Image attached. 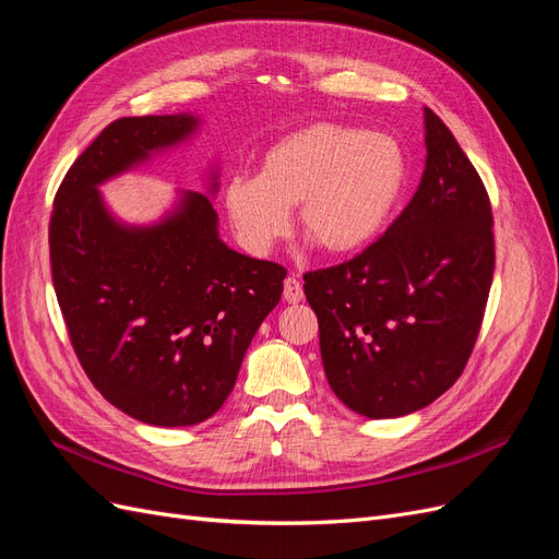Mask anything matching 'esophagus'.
Returning a JSON list of instances; mask_svg holds the SVG:
<instances>
[{"instance_id": "obj_1", "label": "esophagus", "mask_w": 559, "mask_h": 559, "mask_svg": "<svg viewBox=\"0 0 559 559\" xmlns=\"http://www.w3.org/2000/svg\"><path fill=\"white\" fill-rule=\"evenodd\" d=\"M302 284L296 277H286L284 280V300L286 302H300L302 300Z\"/></svg>"}]
</instances>
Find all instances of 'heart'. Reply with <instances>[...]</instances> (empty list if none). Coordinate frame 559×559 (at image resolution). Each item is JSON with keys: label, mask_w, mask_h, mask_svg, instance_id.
<instances>
[{"label": "heart", "mask_w": 559, "mask_h": 559, "mask_svg": "<svg viewBox=\"0 0 559 559\" xmlns=\"http://www.w3.org/2000/svg\"><path fill=\"white\" fill-rule=\"evenodd\" d=\"M408 179L401 144L382 132L312 123L277 140L259 175H233L224 205L238 238L267 253L292 230V207L329 253H352L376 240Z\"/></svg>", "instance_id": "1"}]
</instances>
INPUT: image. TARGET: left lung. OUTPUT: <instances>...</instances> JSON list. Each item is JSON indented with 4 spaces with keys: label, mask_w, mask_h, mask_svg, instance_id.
Returning <instances> with one entry per match:
<instances>
[{
    "label": "left lung",
    "mask_w": 559,
    "mask_h": 559,
    "mask_svg": "<svg viewBox=\"0 0 559 559\" xmlns=\"http://www.w3.org/2000/svg\"><path fill=\"white\" fill-rule=\"evenodd\" d=\"M425 128V173L396 222L354 259L302 277L333 394L370 419L415 413L456 382L495 275L483 179L431 109Z\"/></svg>",
    "instance_id": "left-lung-1"
}]
</instances>
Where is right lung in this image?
<instances>
[{"mask_svg":"<svg viewBox=\"0 0 559 559\" xmlns=\"http://www.w3.org/2000/svg\"><path fill=\"white\" fill-rule=\"evenodd\" d=\"M195 130L191 114L109 123L64 175L48 226L56 296L83 370L118 411L154 427H191L222 408L286 277L222 242L205 193H181L154 226H126L105 207L99 183Z\"/></svg>","mask_w":559,"mask_h":559,"instance_id":"obj_1","label":"right lung"}]
</instances>
